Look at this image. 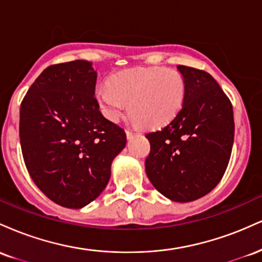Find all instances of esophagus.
Listing matches in <instances>:
<instances>
[{"mask_svg": "<svg viewBox=\"0 0 262 262\" xmlns=\"http://www.w3.org/2000/svg\"><path fill=\"white\" fill-rule=\"evenodd\" d=\"M125 134H127L128 138H132V137H133V135L138 134V132H134V130H130V129H127V130H125Z\"/></svg>", "mask_w": 262, "mask_h": 262, "instance_id": "34e87169", "label": "esophagus"}]
</instances>
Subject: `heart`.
I'll return each mask as SVG.
<instances>
[{
	"label": "heart",
	"mask_w": 262,
	"mask_h": 262,
	"mask_svg": "<svg viewBox=\"0 0 262 262\" xmlns=\"http://www.w3.org/2000/svg\"><path fill=\"white\" fill-rule=\"evenodd\" d=\"M186 80L175 69L139 68L116 74L101 83L96 98L107 119L117 122L127 112L143 128L156 129L172 121L182 110Z\"/></svg>",
	"instance_id": "b5f03b06"
}]
</instances>
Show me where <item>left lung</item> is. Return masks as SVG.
Listing matches in <instances>:
<instances>
[{
	"mask_svg": "<svg viewBox=\"0 0 262 262\" xmlns=\"http://www.w3.org/2000/svg\"><path fill=\"white\" fill-rule=\"evenodd\" d=\"M186 80L182 110L160 130L150 132L145 171L152 186L175 202L209 193L223 177L234 141L233 106L212 75L179 65Z\"/></svg>",
	"mask_w": 262,
	"mask_h": 262,
	"instance_id": "left-lung-1",
	"label": "left lung"
}]
</instances>
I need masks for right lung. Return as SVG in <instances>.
<instances>
[{
	"label": "right lung",
	"mask_w": 262,
	"mask_h": 262,
	"mask_svg": "<svg viewBox=\"0 0 262 262\" xmlns=\"http://www.w3.org/2000/svg\"><path fill=\"white\" fill-rule=\"evenodd\" d=\"M96 80L86 60L50 65L20 103L27 170L45 196L66 208H81L100 196L113 159L127 143L124 129L100 112Z\"/></svg>",
	"instance_id": "add662e5"
}]
</instances>
